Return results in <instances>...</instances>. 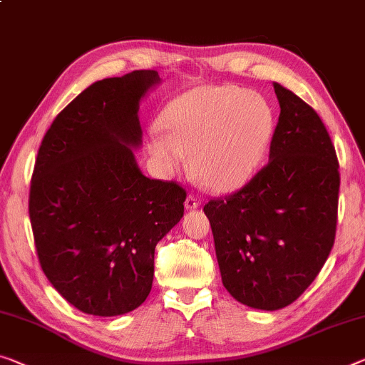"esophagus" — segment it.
Instances as JSON below:
<instances>
[{"instance_id":"obj_1","label":"esophagus","mask_w":365,"mask_h":365,"mask_svg":"<svg viewBox=\"0 0 365 365\" xmlns=\"http://www.w3.org/2000/svg\"><path fill=\"white\" fill-rule=\"evenodd\" d=\"M199 200L194 197V195H189V197L186 199V202H184V207H186V210H195L199 209Z\"/></svg>"}]
</instances>
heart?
<instances>
[{"label": "heart", "mask_w": 365, "mask_h": 365, "mask_svg": "<svg viewBox=\"0 0 365 365\" xmlns=\"http://www.w3.org/2000/svg\"><path fill=\"white\" fill-rule=\"evenodd\" d=\"M148 138L163 175H173L190 151V173L217 194L243 187L271 143L274 112L259 93L222 85L199 86L166 106Z\"/></svg>", "instance_id": "obj_1"}]
</instances>
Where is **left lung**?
<instances>
[{"mask_svg":"<svg viewBox=\"0 0 365 365\" xmlns=\"http://www.w3.org/2000/svg\"><path fill=\"white\" fill-rule=\"evenodd\" d=\"M280 106L267 166L228 197L205 204L225 289L274 312L305 292L334 243L338 158L319 115L272 83Z\"/></svg>","mask_w":365,"mask_h":365,"instance_id":"8db88e82","label":"left lung"}]
</instances>
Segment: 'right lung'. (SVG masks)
<instances>
[{
    "label": "right lung",
    "mask_w": 365,
    "mask_h": 365,
    "mask_svg": "<svg viewBox=\"0 0 365 365\" xmlns=\"http://www.w3.org/2000/svg\"><path fill=\"white\" fill-rule=\"evenodd\" d=\"M161 83L137 70L93 83L55 117L31 182L29 217L42 271L78 310L117 317L147 299L155 246L184 215L186 190L150 179L138 109Z\"/></svg>",
    "instance_id": "obj_1"
}]
</instances>
